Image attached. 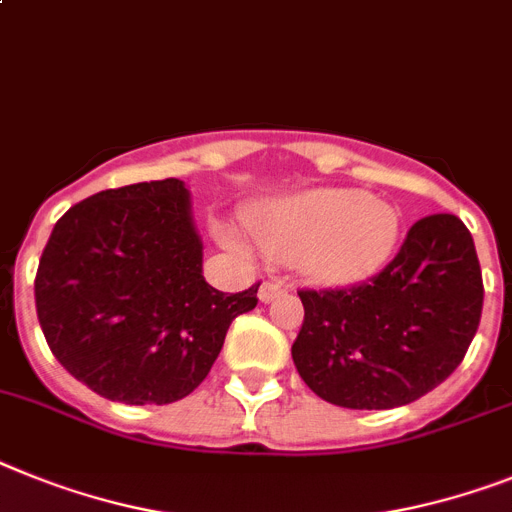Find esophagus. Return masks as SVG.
I'll return each mask as SVG.
<instances>
[{
	"instance_id": "34e87169",
	"label": "esophagus",
	"mask_w": 512,
	"mask_h": 512,
	"mask_svg": "<svg viewBox=\"0 0 512 512\" xmlns=\"http://www.w3.org/2000/svg\"><path fill=\"white\" fill-rule=\"evenodd\" d=\"M286 291V286H283L281 281H265L263 286H260V302H273L278 294H283Z\"/></svg>"
}]
</instances>
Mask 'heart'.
I'll use <instances>...</instances> for the list:
<instances>
[{
  "label": "heart",
  "mask_w": 512,
  "mask_h": 512,
  "mask_svg": "<svg viewBox=\"0 0 512 512\" xmlns=\"http://www.w3.org/2000/svg\"><path fill=\"white\" fill-rule=\"evenodd\" d=\"M247 226L273 260H294L309 281L322 286H349L388 263L401 218L382 197L317 187L255 208ZM218 239L234 252H247L242 236L229 226H218Z\"/></svg>",
  "instance_id": "b5f03b06"
}]
</instances>
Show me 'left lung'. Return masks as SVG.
<instances>
[{
    "label": "left lung",
    "mask_w": 512,
    "mask_h": 512,
    "mask_svg": "<svg viewBox=\"0 0 512 512\" xmlns=\"http://www.w3.org/2000/svg\"><path fill=\"white\" fill-rule=\"evenodd\" d=\"M299 299L296 372L322 401L372 411L406 406L453 375L482 320L484 283L461 218L435 213L375 278Z\"/></svg>",
    "instance_id": "obj_1"
}]
</instances>
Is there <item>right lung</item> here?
Listing matches in <instances>:
<instances>
[{"instance_id": "1", "label": "right lung", "mask_w": 512, "mask_h": 512, "mask_svg": "<svg viewBox=\"0 0 512 512\" xmlns=\"http://www.w3.org/2000/svg\"><path fill=\"white\" fill-rule=\"evenodd\" d=\"M257 286L223 294L203 278V242L179 179L127 184L72 205L36 273L46 343L109 401L174 403L208 377Z\"/></svg>"}]
</instances>
